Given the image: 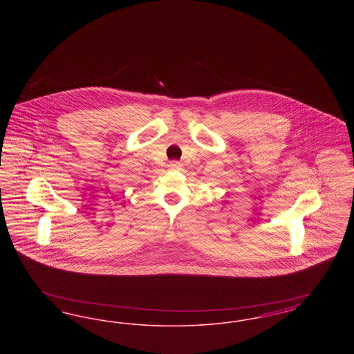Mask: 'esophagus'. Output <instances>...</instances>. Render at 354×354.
I'll return each instance as SVG.
<instances>
[{"instance_id": "esophagus-1", "label": "esophagus", "mask_w": 354, "mask_h": 354, "mask_svg": "<svg viewBox=\"0 0 354 354\" xmlns=\"http://www.w3.org/2000/svg\"><path fill=\"white\" fill-rule=\"evenodd\" d=\"M169 167L171 169H179L182 167V163L176 162V160H172V162H169Z\"/></svg>"}]
</instances>
